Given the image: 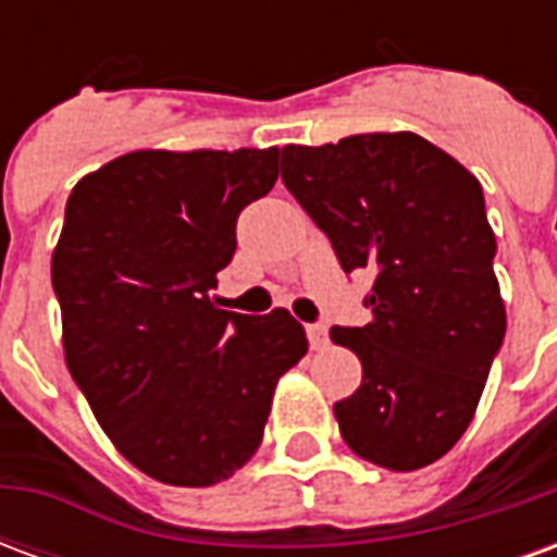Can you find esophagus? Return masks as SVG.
Listing matches in <instances>:
<instances>
[{
  "label": "esophagus",
  "mask_w": 557,
  "mask_h": 557,
  "mask_svg": "<svg viewBox=\"0 0 557 557\" xmlns=\"http://www.w3.org/2000/svg\"><path fill=\"white\" fill-rule=\"evenodd\" d=\"M307 337H310V346L313 349H325L327 346V325L315 322V325H307Z\"/></svg>",
  "instance_id": "1"
}]
</instances>
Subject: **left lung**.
Instances as JSON below:
<instances>
[{
	"mask_svg": "<svg viewBox=\"0 0 557 557\" xmlns=\"http://www.w3.org/2000/svg\"><path fill=\"white\" fill-rule=\"evenodd\" d=\"M280 154L343 271L375 274L373 322L331 327L363 367L361 387L334 403L339 432L373 466H430L468 430L507 331L480 182L409 131Z\"/></svg>",
	"mask_w": 557,
	"mask_h": 557,
	"instance_id": "1",
	"label": "left lung"
}]
</instances>
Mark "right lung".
I'll use <instances>...</instances> for the list:
<instances>
[{"instance_id": "1", "label": "right lung", "mask_w": 557, "mask_h": 557, "mask_svg": "<svg viewBox=\"0 0 557 557\" xmlns=\"http://www.w3.org/2000/svg\"><path fill=\"white\" fill-rule=\"evenodd\" d=\"M280 148L131 151L79 178L53 253L67 370L148 478L211 486L262 442L277 379L307 355L286 310H220L218 271Z\"/></svg>"}]
</instances>
